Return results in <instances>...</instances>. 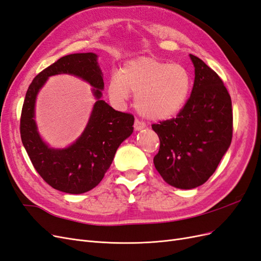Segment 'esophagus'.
<instances>
[{
    "label": "esophagus",
    "mask_w": 261,
    "mask_h": 261,
    "mask_svg": "<svg viewBox=\"0 0 261 261\" xmlns=\"http://www.w3.org/2000/svg\"><path fill=\"white\" fill-rule=\"evenodd\" d=\"M146 127V125L144 122H141L140 120H138V118H136L135 122H134V128H135L136 130H141L144 129Z\"/></svg>",
    "instance_id": "obj_1"
}]
</instances>
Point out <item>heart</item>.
I'll use <instances>...</instances> for the list:
<instances>
[{
    "label": "heart",
    "instance_id": "heart-1",
    "mask_svg": "<svg viewBox=\"0 0 261 261\" xmlns=\"http://www.w3.org/2000/svg\"><path fill=\"white\" fill-rule=\"evenodd\" d=\"M192 89L188 69L156 58H138L125 63L110 83V97L117 103L136 94L138 112L150 120H168L186 105Z\"/></svg>",
    "mask_w": 261,
    "mask_h": 261
}]
</instances>
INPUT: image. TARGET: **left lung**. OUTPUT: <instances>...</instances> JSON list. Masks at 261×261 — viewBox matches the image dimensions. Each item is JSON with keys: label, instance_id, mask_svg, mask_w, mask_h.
<instances>
[{"label": "left lung", "instance_id": "obj_1", "mask_svg": "<svg viewBox=\"0 0 261 261\" xmlns=\"http://www.w3.org/2000/svg\"><path fill=\"white\" fill-rule=\"evenodd\" d=\"M189 57L195 66L191 97L176 117L151 125L160 139L154 167L168 184L181 189L206 183L233 135L232 101L222 80L199 58Z\"/></svg>", "mask_w": 261, "mask_h": 261}]
</instances>
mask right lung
Masks as SVG:
<instances>
[{
    "label": "right lung",
    "instance_id": "right-lung-1",
    "mask_svg": "<svg viewBox=\"0 0 261 261\" xmlns=\"http://www.w3.org/2000/svg\"><path fill=\"white\" fill-rule=\"evenodd\" d=\"M72 73L95 87L98 101L89 125L76 143L66 149L46 146L36 132L34 101L47 77ZM105 83L94 53L65 55L39 73L29 85L20 115V137L34 168L45 183L58 191L83 194L96 187L111 165L116 150L133 133L134 115L123 113L101 100Z\"/></svg>",
    "mask_w": 261,
    "mask_h": 261
}]
</instances>
